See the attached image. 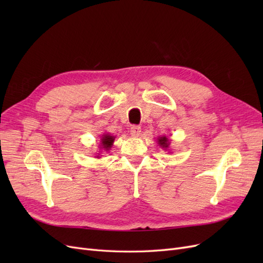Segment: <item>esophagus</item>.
Instances as JSON below:
<instances>
[{"label":"esophagus","instance_id":"esophagus-1","mask_svg":"<svg viewBox=\"0 0 263 263\" xmlns=\"http://www.w3.org/2000/svg\"><path fill=\"white\" fill-rule=\"evenodd\" d=\"M140 133H141V128H140V126H137V125H133L132 127H130V135L133 137H138L139 135H140Z\"/></svg>","mask_w":263,"mask_h":263}]
</instances>
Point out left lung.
Returning a JSON list of instances; mask_svg holds the SVG:
<instances>
[{"label":"left lung","mask_w":263,"mask_h":263,"mask_svg":"<svg viewBox=\"0 0 263 263\" xmlns=\"http://www.w3.org/2000/svg\"><path fill=\"white\" fill-rule=\"evenodd\" d=\"M158 144H159V146H161L162 148H168L169 147V139L166 138L165 136L159 137L158 138Z\"/></svg>","instance_id":"1"}]
</instances>
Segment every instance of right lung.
<instances>
[{
	"label": "right lung",
	"instance_id": "add662e5",
	"mask_svg": "<svg viewBox=\"0 0 263 263\" xmlns=\"http://www.w3.org/2000/svg\"><path fill=\"white\" fill-rule=\"evenodd\" d=\"M114 139L115 137L114 136H110V135L108 134H105L103 135L102 136V139H101V149H104V150H109L110 147L113 146V142H114Z\"/></svg>",
	"mask_w": 263,
	"mask_h": 263
}]
</instances>
